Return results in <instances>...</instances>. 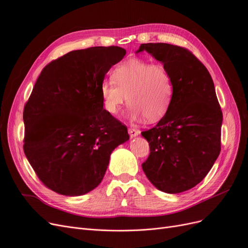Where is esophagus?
Listing matches in <instances>:
<instances>
[{
    "label": "esophagus",
    "instance_id": "1",
    "mask_svg": "<svg viewBox=\"0 0 248 248\" xmlns=\"http://www.w3.org/2000/svg\"><path fill=\"white\" fill-rule=\"evenodd\" d=\"M129 134H130V136L132 137V138H134V137H137V136L140 134V130L136 129V127L131 126V127H129Z\"/></svg>",
    "mask_w": 248,
    "mask_h": 248
}]
</instances>
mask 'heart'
Returning a JSON list of instances; mask_svg holds the SVG:
<instances>
[{
  "instance_id": "obj_1",
  "label": "heart",
  "mask_w": 248,
  "mask_h": 248,
  "mask_svg": "<svg viewBox=\"0 0 248 248\" xmlns=\"http://www.w3.org/2000/svg\"><path fill=\"white\" fill-rule=\"evenodd\" d=\"M112 79L104 80L100 88L103 106L110 114H118L127 100L133 119L157 122L167 114L175 86L163 64L130 59L113 69Z\"/></svg>"
}]
</instances>
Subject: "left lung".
I'll use <instances>...</instances> for the list:
<instances>
[{
  "instance_id": "left-lung-1",
  "label": "left lung",
  "mask_w": 248,
  "mask_h": 248,
  "mask_svg": "<svg viewBox=\"0 0 248 248\" xmlns=\"http://www.w3.org/2000/svg\"><path fill=\"white\" fill-rule=\"evenodd\" d=\"M172 77L173 98L158 124L141 135L150 154L142 169L158 190L177 194L195 187L221 152L223 113L206 67L192 52L166 43L142 44Z\"/></svg>"
}]
</instances>
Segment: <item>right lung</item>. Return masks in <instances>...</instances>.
Returning <instances> with one entry per match:
<instances>
[{"instance_id": "obj_1", "label": "right lung", "mask_w": 248, "mask_h": 248, "mask_svg": "<svg viewBox=\"0 0 248 248\" xmlns=\"http://www.w3.org/2000/svg\"><path fill=\"white\" fill-rule=\"evenodd\" d=\"M125 50L71 51L42 70L24 106L23 150L43 184L66 196L84 195L103 180L110 154L130 139L105 109L100 88Z\"/></svg>"}]
</instances>
